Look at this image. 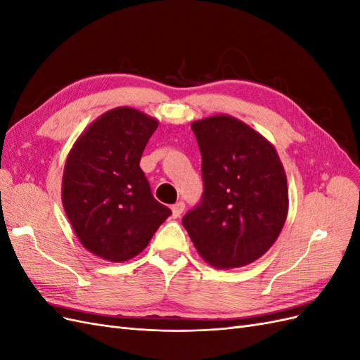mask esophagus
Wrapping results in <instances>:
<instances>
[{
  "label": "esophagus",
  "mask_w": 360,
  "mask_h": 360,
  "mask_svg": "<svg viewBox=\"0 0 360 360\" xmlns=\"http://www.w3.org/2000/svg\"><path fill=\"white\" fill-rule=\"evenodd\" d=\"M171 210H172V216L174 217H179L183 213V210H184V202L183 201L176 202V204L171 207Z\"/></svg>",
  "instance_id": "obj_1"
}]
</instances>
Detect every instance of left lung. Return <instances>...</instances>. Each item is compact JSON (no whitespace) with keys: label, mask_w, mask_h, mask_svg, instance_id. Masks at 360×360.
Listing matches in <instances>:
<instances>
[{"label":"left lung","mask_w":360,"mask_h":360,"mask_svg":"<svg viewBox=\"0 0 360 360\" xmlns=\"http://www.w3.org/2000/svg\"><path fill=\"white\" fill-rule=\"evenodd\" d=\"M201 151L204 192L183 216L193 246L219 269L263 257L285 224L287 176L275 147L231 115L191 124Z\"/></svg>","instance_id":"left-lung-1"}]
</instances>
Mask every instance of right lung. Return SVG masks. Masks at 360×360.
<instances>
[{
    "mask_svg": "<svg viewBox=\"0 0 360 360\" xmlns=\"http://www.w3.org/2000/svg\"><path fill=\"white\" fill-rule=\"evenodd\" d=\"M158 126L134 108H115L89 126L68 156L64 212L82 246L103 259L122 263L143 252L171 214L139 168Z\"/></svg>",
    "mask_w": 360,
    "mask_h": 360,
    "instance_id": "right-lung-1",
    "label": "right lung"
}]
</instances>
